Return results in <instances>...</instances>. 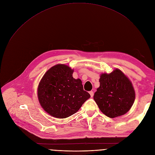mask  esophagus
<instances>
[{
    "label": "esophagus",
    "instance_id": "esophagus-1",
    "mask_svg": "<svg viewBox=\"0 0 155 155\" xmlns=\"http://www.w3.org/2000/svg\"><path fill=\"white\" fill-rule=\"evenodd\" d=\"M89 94H90V95H91V97H92L94 96V92H93V91H91V92H89Z\"/></svg>",
    "mask_w": 155,
    "mask_h": 155
}]
</instances>
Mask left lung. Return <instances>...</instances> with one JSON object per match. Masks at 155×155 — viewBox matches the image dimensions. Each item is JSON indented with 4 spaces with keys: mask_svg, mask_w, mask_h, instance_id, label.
I'll use <instances>...</instances> for the list:
<instances>
[{
    "mask_svg": "<svg viewBox=\"0 0 155 155\" xmlns=\"http://www.w3.org/2000/svg\"><path fill=\"white\" fill-rule=\"evenodd\" d=\"M100 87L94 99L102 113L109 117L123 116L129 110L135 99V92L131 81L120 70L109 74L103 73Z\"/></svg>",
    "mask_w": 155,
    "mask_h": 155,
    "instance_id": "8db88e82",
    "label": "left lung"
}]
</instances>
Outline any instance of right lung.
I'll use <instances>...</instances> for the list:
<instances>
[{
  "label": "right lung",
  "instance_id": "add662e5",
  "mask_svg": "<svg viewBox=\"0 0 155 155\" xmlns=\"http://www.w3.org/2000/svg\"><path fill=\"white\" fill-rule=\"evenodd\" d=\"M73 70L59 64L48 70L38 88L39 102L49 114L63 119L74 114L91 97L80 79L73 78Z\"/></svg>",
  "mask_w": 155,
  "mask_h": 155
}]
</instances>
